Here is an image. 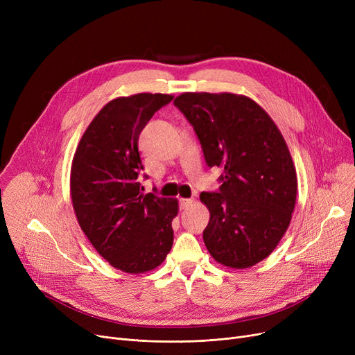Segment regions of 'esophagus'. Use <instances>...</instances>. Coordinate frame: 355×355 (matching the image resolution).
Masks as SVG:
<instances>
[{"label":"esophagus","instance_id":"esophagus-1","mask_svg":"<svg viewBox=\"0 0 355 355\" xmlns=\"http://www.w3.org/2000/svg\"><path fill=\"white\" fill-rule=\"evenodd\" d=\"M194 202V200H191V198H180V209H187V207H190L191 204Z\"/></svg>","mask_w":355,"mask_h":355}]
</instances>
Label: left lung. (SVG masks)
<instances>
[{"instance_id": "1", "label": "left lung", "mask_w": 355, "mask_h": 355, "mask_svg": "<svg viewBox=\"0 0 355 355\" xmlns=\"http://www.w3.org/2000/svg\"><path fill=\"white\" fill-rule=\"evenodd\" d=\"M174 105L191 123L204 159L218 166V191H202L210 210L204 243L218 263L245 269L268 257L285 234L296 201L286 142L266 112L233 93H182Z\"/></svg>"}]
</instances>
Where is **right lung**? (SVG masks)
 Listing matches in <instances>:
<instances>
[{
	"label": "right lung",
	"instance_id": "add662e5",
	"mask_svg": "<svg viewBox=\"0 0 355 355\" xmlns=\"http://www.w3.org/2000/svg\"><path fill=\"white\" fill-rule=\"evenodd\" d=\"M173 99L139 93L110 101L87 126L73 158L70 191L79 225L98 253L128 273L155 269L173 248L178 201L157 196V189L142 194L138 181L144 170L139 135Z\"/></svg>",
	"mask_w": 355,
	"mask_h": 355
}]
</instances>
